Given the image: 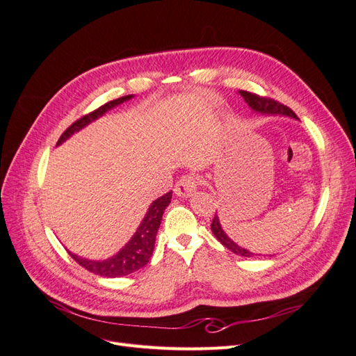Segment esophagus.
Listing matches in <instances>:
<instances>
[{"mask_svg":"<svg viewBox=\"0 0 356 356\" xmlns=\"http://www.w3.org/2000/svg\"><path fill=\"white\" fill-rule=\"evenodd\" d=\"M197 190V181L195 177L191 175H184L179 178L175 184V195L179 197H190L196 193Z\"/></svg>","mask_w":356,"mask_h":356,"instance_id":"esophagus-1","label":"esophagus"}]
</instances>
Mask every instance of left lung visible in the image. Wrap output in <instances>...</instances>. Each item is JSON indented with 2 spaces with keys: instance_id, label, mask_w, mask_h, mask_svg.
I'll return each instance as SVG.
<instances>
[{
  "instance_id": "left-lung-1",
  "label": "left lung",
  "mask_w": 356,
  "mask_h": 356,
  "mask_svg": "<svg viewBox=\"0 0 356 356\" xmlns=\"http://www.w3.org/2000/svg\"><path fill=\"white\" fill-rule=\"evenodd\" d=\"M241 96L245 99V102L251 106V108L257 113L260 114H266V115H284V117H291V118H297V115L294 114L293 110H289L288 106L279 104L273 99H268V98H263V96H258L255 93H251V92H246V90H239ZM211 230L213 233L215 238H217L227 250H230L232 252L238 254L241 257H255L257 254L254 252H250L248 250H245V248L239 246L238 243H234L227 234H225V232L222 230L221 227V222L218 220L217 215H215L213 220H212V224H211ZM260 255V254H258Z\"/></svg>"
}]
</instances>
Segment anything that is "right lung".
I'll list each match as a JSON object with an SVG mask.
<instances>
[{
  "mask_svg": "<svg viewBox=\"0 0 356 356\" xmlns=\"http://www.w3.org/2000/svg\"><path fill=\"white\" fill-rule=\"evenodd\" d=\"M132 98H134V95L122 96V98L106 102L105 105L99 106L98 110L83 115L81 118H79L77 122H74L67 129V131L60 135L58 145L65 143L72 134L81 131L83 127L95 122L96 118L102 117L106 111L114 108V106L120 105ZM170 199H172V191L166 193V195L156 199L152 204H149L144 220L141 221V224H139V227L131 238V241H129L115 255L106 258V260H102V261L88 260V258H81L72 252H70V255L81 267H84L86 270H89L95 275L104 276V277H120V276L131 275V273L139 270V268L144 267L149 261V257L153 255L159 225L161 222V217H163V212H165L166 207L170 203Z\"/></svg>",
  "mask_w": 356,
  "mask_h": 356,
  "instance_id": "1",
  "label": "right lung"
}]
</instances>
